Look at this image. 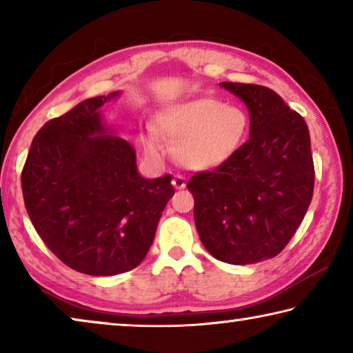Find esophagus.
Here are the masks:
<instances>
[{
    "instance_id": "esophagus-1",
    "label": "esophagus",
    "mask_w": 353,
    "mask_h": 353,
    "mask_svg": "<svg viewBox=\"0 0 353 353\" xmlns=\"http://www.w3.org/2000/svg\"><path fill=\"white\" fill-rule=\"evenodd\" d=\"M172 185H174V188L182 190L187 187V179L181 174H177V176H174V179H172Z\"/></svg>"
}]
</instances>
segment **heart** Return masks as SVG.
Listing matches in <instances>:
<instances>
[{
	"label": "heart",
	"mask_w": 353,
	"mask_h": 353,
	"mask_svg": "<svg viewBox=\"0 0 353 353\" xmlns=\"http://www.w3.org/2000/svg\"><path fill=\"white\" fill-rule=\"evenodd\" d=\"M160 128L172 143V154L185 168L208 171L234 157L248 139L250 118L240 105L214 98H198L171 107L160 117ZM146 151L162 154L155 134L146 139Z\"/></svg>",
	"instance_id": "b5f03b06"
}]
</instances>
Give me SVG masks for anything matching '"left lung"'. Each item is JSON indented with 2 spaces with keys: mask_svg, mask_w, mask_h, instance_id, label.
I'll list each match as a JSON object with an SVG mask.
<instances>
[{
  "mask_svg": "<svg viewBox=\"0 0 353 353\" xmlns=\"http://www.w3.org/2000/svg\"><path fill=\"white\" fill-rule=\"evenodd\" d=\"M246 104L249 140L212 171L196 172L188 190L204 248L230 265H250L283 250L313 198L308 126L271 88L221 82Z\"/></svg>",
  "mask_w": 353,
  "mask_h": 353,
  "instance_id": "left-lung-1",
  "label": "left lung"
}]
</instances>
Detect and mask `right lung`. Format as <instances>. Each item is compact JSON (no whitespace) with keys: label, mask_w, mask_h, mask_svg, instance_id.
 I'll list each match as a JSON object with an SVG mask.
<instances>
[{"label":"right lung","mask_w":353,"mask_h":353,"mask_svg":"<svg viewBox=\"0 0 353 353\" xmlns=\"http://www.w3.org/2000/svg\"><path fill=\"white\" fill-rule=\"evenodd\" d=\"M119 97L82 101L50 119L21 172L29 218L52 254L88 276L139 266L174 188L171 176L145 179L128 140L107 126L101 107Z\"/></svg>","instance_id":"obj_1"}]
</instances>
